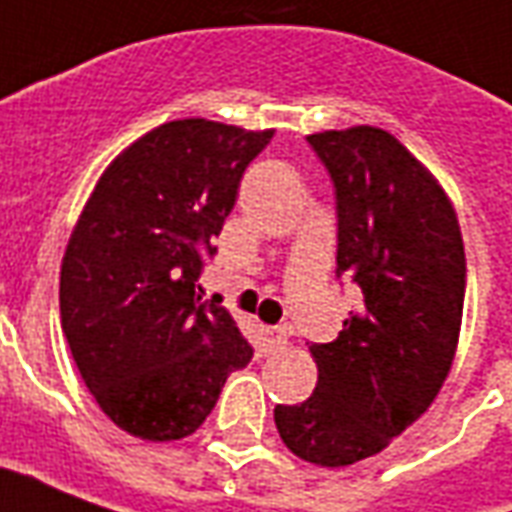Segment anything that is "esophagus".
Returning a JSON list of instances; mask_svg holds the SVG:
<instances>
[{
	"instance_id": "34e87169",
	"label": "esophagus",
	"mask_w": 512,
	"mask_h": 512,
	"mask_svg": "<svg viewBox=\"0 0 512 512\" xmlns=\"http://www.w3.org/2000/svg\"><path fill=\"white\" fill-rule=\"evenodd\" d=\"M286 347V331L281 328H264V336H262V350L267 355L278 353V350H284Z\"/></svg>"
}]
</instances>
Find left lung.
I'll list each match as a JSON object with an SVG mask.
<instances>
[{
    "label": "left lung",
    "mask_w": 512,
    "mask_h": 512,
    "mask_svg": "<svg viewBox=\"0 0 512 512\" xmlns=\"http://www.w3.org/2000/svg\"><path fill=\"white\" fill-rule=\"evenodd\" d=\"M336 187V273L361 289L339 336L311 344L317 389L275 405L297 458L353 466L422 416L458 350L466 253L455 206L438 179L378 126L308 134Z\"/></svg>",
    "instance_id": "obj_1"
}]
</instances>
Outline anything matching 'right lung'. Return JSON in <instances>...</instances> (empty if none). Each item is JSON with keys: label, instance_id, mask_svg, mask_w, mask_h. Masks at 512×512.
I'll return each instance as SVG.
<instances>
[{"label": "right lung", "instance_id": "obj_1", "mask_svg": "<svg viewBox=\"0 0 512 512\" xmlns=\"http://www.w3.org/2000/svg\"><path fill=\"white\" fill-rule=\"evenodd\" d=\"M273 132L162 123L112 159L76 220L60 267L63 333L90 394L129 436L195 433L253 355L234 317L195 289Z\"/></svg>", "mask_w": 512, "mask_h": 512}]
</instances>
